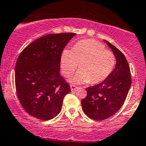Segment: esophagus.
Instances as JSON below:
<instances>
[{
	"label": "esophagus",
	"instance_id": "34e87169",
	"mask_svg": "<svg viewBox=\"0 0 146 146\" xmlns=\"http://www.w3.org/2000/svg\"><path fill=\"white\" fill-rule=\"evenodd\" d=\"M78 87L76 86L75 85H70V89H71L72 92H73V91H75L76 89H77Z\"/></svg>",
	"mask_w": 146,
	"mask_h": 146
}]
</instances>
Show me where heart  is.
Segmentation results:
<instances>
[{
  "mask_svg": "<svg viewBox=\"0 0 146 146\" xmlns=\"http://www.w3.org/2000/svg\"><path fill=\"white\" fill-rule=\"evenodd\" d=\"M116 63L114 53L105 50L102 43L94 39L78 42L72 50L65 49L60 56L64 76H69L78 67L80 70L70 78L72 84H99L110 76Z\"/></svg>",
  "mask_w": 146,
  "mask_h": 146,
  "instance_id": "obj_1",
  "label": "heart"
}]
</instances>
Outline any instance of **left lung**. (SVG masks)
<instances>
[{
    "label": "left lung",
    "mask_w": 146,
    "mask_h": 146,
    "mask_svg": "<svg viewBox=\"0 0 146 146\" xmlns=\"http://www.w3.org/2000/svg\"><path fill=\"white\" fill-rule=\"evenodd\" d=\"M116 58V65L107 79L86 88L87 96L81 101L83 110L89 118L102 121L117 112L123 105L131 86L129 64L123 53L104 40Z\"/></svg>",
    "instance_id": "obj_1"
}]
</instances>
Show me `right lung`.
Returning <instances> with one entry per match:
<instances>
[{"mask_svg":"<svg viewBox=\"0 0 146 146\" xmlns=\"http://www.w3.org/2000/svg\"><path fill=\"white\" fill-rule=\"evenodd\" d=\"M75 33L50 34L29 44L15 68L17 96L28 114L50 120L60 112L70 86L60 75V56Z\"/></svg>","mask_w":146,"mask_h":146,"instance_id":"obj_1","label":"right lung"}]
</instances>
